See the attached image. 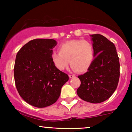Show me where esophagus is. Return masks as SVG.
Masks as SVG:
<instances>
[{"label": "esophagus", "mask_w": 132, "mask_h": 132, "mask_svg": "<svg viewBox=\"0 0 132 132\" xmlns=\"http://www.w3.org/2000/svg\"><path fill=\"white\" fill-rule=\"evenodd\" d=\"M75 76H76L75 75H69V77L70 78H75Z\"/></svg>", "instance_id": "1"}]
</instances>
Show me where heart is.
I'll use <instances>...</instances> for the list:
<instances>
[{"label":"heart","instance_id":"heart-1","mask_svg":"<svg viewBox=\"0 0 132 132\" xmlns=\"http://www.w3.org/2000/svg\"><path fill=\"white\" fill-rule=\"evenodd\" d=\"M95 51L93 45L88 41L73 40L62 43L58 51H54L51 58L54 66L60 70H64L70 64L78 72L87 71L93 63Z\"/></svg>","mask_w":132,"mask_h":132}]
</instances>
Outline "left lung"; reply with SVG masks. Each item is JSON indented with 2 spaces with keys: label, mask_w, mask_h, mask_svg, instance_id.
<instances>
[{
  "label": "left lung",
  "mask_w": 132,
  "mask_h": 132,
  "mask_svg": "<svg viewBox=\"0 0 132 132\" xmlns=\"http://www.w3.org/2000/svg\"><path fill=\"white\" fill-rule=\"evenodd\" d=\"M95 51L93 63L84 75L77 94L86 102L97 104L110 97L119 81L120 63L114 44L100 34L91 35Z\"/></svg>",
  "instance_id": "8db88e82"
}]
</instances>
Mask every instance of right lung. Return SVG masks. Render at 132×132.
<instances>
[{"label":"right lung","mask_w":132,"mask_h":132,"mask_svg":"<svg viewBox=\"0 0 132 132\" xmlns=\"http://www.w3.org/2000/svg\"><path fill=\"white\" fill-rule=\"evenodd\" d=\"M56 44L53 39H35L16 54L13 69L16 89L21 97L34 107L43 108L55 103L69 79L51 60Z\"/></svg>","instance_id":"right-lung-1"}]
</instances>
